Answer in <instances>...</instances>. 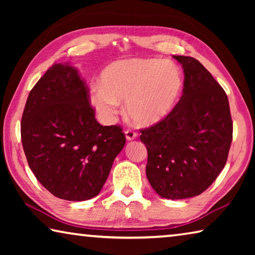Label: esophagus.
I'll list each match as a JSON object with an SVG mask.
<instances>
[{
  "label": "esophagus",
  "mask_w": 255,
  "mask_h": 255,
  "mask_svg": "<svg viewBox=\"0 0 255 255\" xmlns=\"http://www.w3.org/2000/svg\"><path fill=\"white\" fill-rule=\"evenodd\" d=\"M125 133H126V138L128 140H132L137 137V132L135 130H132V129H126Z\"/></svg>",
  "instance_id": "esophagus-1"
}]
</instances>
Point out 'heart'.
<instances>
[{
	"label": "heart",
	"instance_id": "1",
	"mask_svg": "<svg viewBox=\"0 0 255 255\" xmlns=\"http://www.w3.org/2000/svg\"><path fill=\"white\" fill-rule=\"evenodd\" d=\"M182 89L179 68L157 59L129 58L111 63L103 70L100 88L91 93V102L106 117H112L120 102L132 122L154 125L173 110Z\"/></svg>",
	"mask_w": 255,
	"mask_h": 255
}]
</instances>
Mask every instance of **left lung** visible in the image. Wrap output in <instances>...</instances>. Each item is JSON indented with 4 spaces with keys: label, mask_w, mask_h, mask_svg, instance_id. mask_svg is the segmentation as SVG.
Returning <instances> with one entry per match:
<instances>
[{
    "label": "left lung",
    "mask_w": 255,
    "mask_h": 255,
    "mask_svg": "<svg viewBox=\"0 0 255 255\" xmlns=\"http://www.w3.org/2000/svg\"><path fill=\"white\" fill-rule=\"evenodd\" d=\"M182 64V97L169 115L140 129L148 157L146 175L166 199L199 196L225 166L233 139L230 103L221 85L193 57Z\"/></svg>",
    "instance_id": "8db88e82"
}]
</instances>
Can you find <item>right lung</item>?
Listing matches in <instances>:
<instances>
[{
	"label": "right lung",
	"mask_w": 255,
	"mask_h": 255,
	"mask_svg": "<svg viewBox=\"0 0 255 255\" xmlns=\"http://www.w3.org/2000/svg\"><path fill=\"white\" fill-rule=\"evenodd\" d=\"M29 167L55 197L83 201L99 195L126 137L102 126L89 88L68 64H53L30 91L21 118Z\"/></svg>",
	"instance_id": "add662e5"
}]
</instances>
